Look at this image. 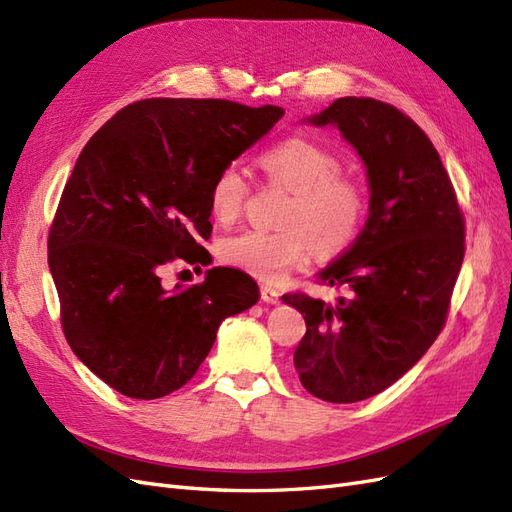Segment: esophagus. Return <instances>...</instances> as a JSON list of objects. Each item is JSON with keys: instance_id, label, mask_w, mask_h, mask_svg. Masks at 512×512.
Wrapping results in <instances>:
<instances>
[{"instance_id": "34e87169", "label": "esophagus", "mask_w": 512, "mask_h": 512, "mask_svg": "<svg viewBox=\"0 0 512 512\" xmlns=\"http://www.w3.org/2000/svg\"><path fill=\"white\" fill-rule=\"evenodd\" d=\"M260 297H262V301L269 303V305H277V303H280V292H277V290L271 288V286H262V288H260Z\"/></svg>"}]
</instances>
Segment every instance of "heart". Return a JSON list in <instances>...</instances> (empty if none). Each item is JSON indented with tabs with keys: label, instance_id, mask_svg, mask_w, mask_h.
I'll list each match as a JSON object with an SVG mask.
<instances>
[{
	"label": "heart",
	"instance_id": "obj_1",
	"mask_svg": "<svg viewBox=\"0 0 512 512\" xmlns=\"http://www.w3.org/2000/svg\"><path fill=\"white\" fill-rule=\"evenodd\" d=\"M267 177L292 192L280 232L245 230L222 243V258L230 267L260 282H280L305 262L316 247L318 254H333L359 232L367 198L359 181L342 175L329 149L305 138H290L260 156ZM247 198V181L239 168L226 166L213 179L209 207L215 220L235 222Z\"/></svg>",
	"mask_w": 512,
	"mask_h": 512
}]
</instances>
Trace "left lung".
<instances>
[{
    "mask_svg": "<svg viewBox=\"0 0 512 512\" xmlns=\"http://www.w3.org/2000/svg\"><path fill=\"white\" fill-rule=\"evenodd\" d=\"M303 123L342 132L369 185L359 237L318 273L348 299L282 297L307 324L294 350L307 393L354 404L389 389L436 342L463 262V215L436 147L395 106L348 96Z\"/></svg>",
    "mask_w": 512,
    "mask_h": 512,
    "instance_id": "obj_1",
    "label": "left lung"
}]
</instances>
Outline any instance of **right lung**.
I'll return each mask as SVG.
<instances>
[{"label": "right lung", "mask_w": 512, "mask_h": 512, "mask_svg": "<svg viewBox=\"0 0 512 512\" xmlns=\"http://www.w3.org/2000/svg\"><path fill=\"white\" fill-rule=\"evenodd\" d=\"M284 111L230 100L134 102L89 138L61 194L49 267L72 352L111 389L158 399L207 359L222 320L258 303V284L230 269L166 290L170 260L209 265V192L220 170ZM200 269V267H198Z\"/></svg>", "instance_id": "obj_1"}]
</instances>
